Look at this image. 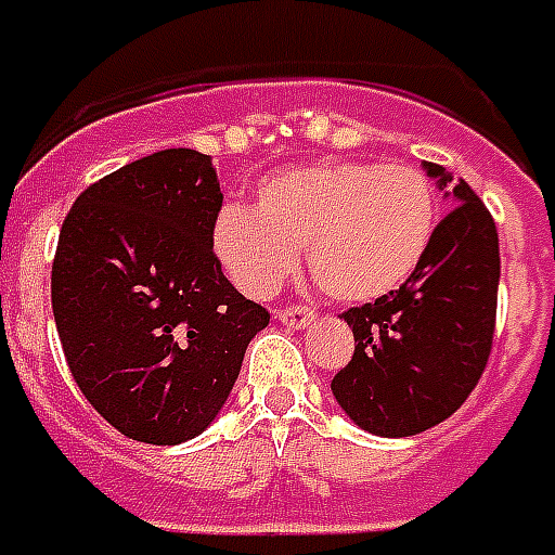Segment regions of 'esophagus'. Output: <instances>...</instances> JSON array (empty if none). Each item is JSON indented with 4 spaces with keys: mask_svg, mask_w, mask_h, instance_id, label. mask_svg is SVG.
I'll use <instances>...</instances> for the list:
<instances>
[{
    "mask_svg": "<svg viewBox=\"0 0 555 555\" xmlns=\"http://www.w3.org/2000/svg\"><path fill=\"white\" fill-rule=\"evenodd\" d=\"M274 318H278L283 326H292V330H306V326L314 321V312L309 309V306H283V309H278V314H274Z\"/></svg>",
    "mask_w": 555,
    "mask_h": 555,
    "instance_id": "34e87169",
    "label": "esophagus"
}]
</instances>
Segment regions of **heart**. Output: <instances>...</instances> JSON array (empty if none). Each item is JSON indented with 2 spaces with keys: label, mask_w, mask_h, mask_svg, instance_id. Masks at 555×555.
<instances>
[{
  "label": "heart",
  "mask_w": 555,
  "mask_h": 555,
  "mask_svg": "<svg viewBox=\"0 0 555 555\" xmlns=\"http://www.w3.org/2000/svg\"><path fill=\"white\" fill-rule=\"evenodd\" d=\"M433 229L436 197L418 168L312 163L260 183L255 208H223L211 241L225 274L255 298L281 289L306 246L312 281L363 304L418 269Z\"/></svg>",
  "instance_id": "heart-1"
}]
</instances>
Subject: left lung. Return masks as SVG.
<instances>
[{"label":"left lung","instance_id":"obj_1","mask_svg":"<svg viewBox=\"0 0 555 555\" xmlns=\"http://www.w3.org/2000/svg\"><path fill=\"white\" fill-rule=\"evenodd\" d=\"M453 208L401 289L352 306V361L332 378L340 410L372 436H418L450 418L476 389L493 349L499 232L464 180L424 163Z\"/></svg>","mask_w":555,"mask_h":555}]
</instances>
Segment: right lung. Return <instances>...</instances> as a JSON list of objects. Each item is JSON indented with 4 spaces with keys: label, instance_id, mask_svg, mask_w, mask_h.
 I'll return each mask as SVG.
<instances>
[{
    "label": "right lung",
    "instance_id": "add662e5",
    "mask_svg": "<svg viewBox=\"0 0 555 555\" xmlns=\"http://www.w3.org/2000/svg\"><path fill=\"white\" fill-rule=\"evenodd\" d=\"M208 154L166 149L88 185L62 223L53 321L88 403L122 436L183 444L223 410L269 312L225 281Z\"/></svg>",
    "mask_w": 555,
    "mask_h": 555
}]
</instances>
